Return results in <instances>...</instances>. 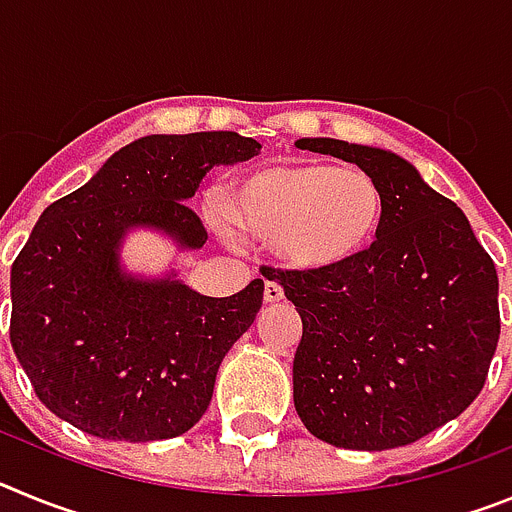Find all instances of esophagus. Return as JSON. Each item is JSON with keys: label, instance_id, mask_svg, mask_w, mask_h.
Here are the masks:
<instances>
[{"label": "esophagus", "instance_id": "1", "mask_svg": "<svg viewBox=\"0 0 512 512\" xmlns=\"http://www.w3.org/2000/svg\"><path fill=\"white\" fill-rule=\"evenodd\" d=\"M264 300L269 302V305H274V302H282L284 300V289L279 287L277 282H266L264 284Z\"/></svg>", "mask_w": 512, "mask_h": 512}]
</instances>
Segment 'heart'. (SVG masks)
<instances>
[{
    "mask_svg": "<svg viewBox=\"0 0 512 512\" xmlns=\"http://www.w3.org/2000/svg\"><path fill=\"white\" fill-rule=\"evenodd\" d=\"M384 194L372 174L328 164H279L251 171L225 197L235 230L297 271L336 269L377 235Z\"/></svg>",
    "mask_w": 512,
    "mask_h": 512,
    "instance_id": "1",
    "label": "heart"
}]
</instances>
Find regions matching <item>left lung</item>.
<instances>
[{
	"label": "left lung",
	"instance_id": "obj_1",
	"mask_svg": "<svg viewBox=\"0 0 512 512\" xmlns=\"http://www.w3.org/2000/svg\"><path fill=\"white\" fill-rule=\"evenodd\" d=\"M372 174L384 194L377 241L325 271L266 269L302 318L295 410L338 449L408 446L482 392L500 338L497 271L467 215L384 148L300 138Z\"/></svg>",
	"mask_w": 512,
	"mask_h": 512
}]
</instances>
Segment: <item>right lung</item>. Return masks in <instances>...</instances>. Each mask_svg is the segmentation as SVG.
<instances>
[{"label":"right lung","mask_w":512,"mask_h":512,"mask_svg":"<svg viewBox=\"0 0 512 512\" xmlns=\"http://www.w3.org/2000/svg\"><path fill=\"white\" fill-rule=\"evenodd\" d=\"M233 130L146 135L48 205L12 264L9 341L45 408L107 441L182 436L205 415L217 369L256 320L264 279L233 297L194 292L174 269L122 264L133 230L179 251L207 243L184 202L212 166L256 156Z\"/></svg>","instance_id":"1"}]
</instances>
